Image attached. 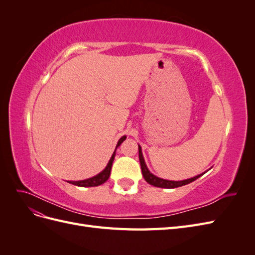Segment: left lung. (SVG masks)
Instances as JSON below:
<instances>
[{"instance_id":"obj_1","label":"left lung","mask_w":255,"mask_h":255,"mask_svg":"<svg viewBox=\"0 0 255 255\" xmlns=\"http://www.w3.org/2000/svg\"><path fill=\"white\" fill-rule=\"evenodd\" d=\"M138 152H139V161H140V166H141V172L142 175L144 177L145 182H148L150 185H153L155 187H160V188H176V187H181L184 186V185H187L191 182L196 181L197 179H199L200 176H202L205 172L196 175L194 177H190V179L187 180H183V181H170V180H164L161 177H158L156 175H154L153 173L150 172V170L148 169L145 165V161L142 155V151H141V146L138 144Z\"/></svg>"}]
</instances>
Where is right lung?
I'll list each match as a JSON object with an SVG mask.
<instances>
[{
  "mask_svg": "<svg viewBox=\"0 0 255 255\" xmlns=\"http://www.w3.org/2000/svg\"><path fill=\"white\" fill-rule=\"evenodd\" d=\"M127 136H122L117 145H116V149L113 153V155L111 157V159L109 160V163H107L106 167L103 169V170L100 172L99 174L89 177L87 180H82V181H68L70 184L76 185V186H80V187H95V186H99V185H102L103 183H105L107 180H109V177L111 175V170H112V166H113V161L115 159V155H116V150H117L118 146L126 140Z\"/></svg>",
  "mask_w": 255,
  "mask_h": 255,
  "instance_id": "right-lung-1",
  "label": "right lung"
}]
</instances>
